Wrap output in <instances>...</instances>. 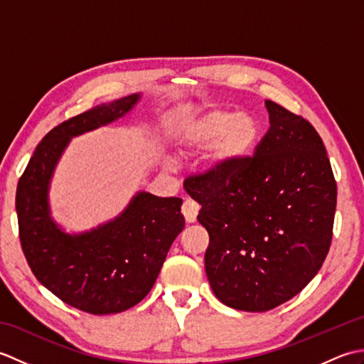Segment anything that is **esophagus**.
<instances>
[{
	"label": "esophagus",
	"instance_id": "1",
	"mask_svg": "<svg viewBox=\"0 0 364 364\" xmlns=\"http://www.w3.org/2000/svg\"><path fill=\"white\" fill-rule=\"evenodd\" d=\"M198 211H200V205L197 202H194V200H191V198L184 200V203L181 206V213H183L184 219H186L188 223L196 222Z\"/></svg>",
	"mask_w": 364,
	"mask_h": 364
}]
</instances>
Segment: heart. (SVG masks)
I'll return each instance as SVG.
<instances>
[{
  "mask_svg": "<svg viewBox=\"0 0 364 364\" xmlns=\"http://www.w3.org/2000/svg\"><path fill=\"white\" fill-rule=\"evenodd\" d=\"M259 141L258 122L249 114L214 107L188 119L178 129V144L188 154H206L215 149L219 167L250 156Z\"/></svg>",
  "mask_w": 364,
  "mask_h": 364,
  "instance_id": "1",
  "label": "heart"
}]
</instances>
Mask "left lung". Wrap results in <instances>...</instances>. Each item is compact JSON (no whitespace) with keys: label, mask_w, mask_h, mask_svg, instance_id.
<instances>
[{"label":"left lung","mask_w":364,"mask_h":364,"mask_svg":"<svg viewBox=\"0 0 364 364\" xmlns=\"http://www.w3.org/2000/svg\"><path fill=\"white\" fill-rule=\"evenodd\" d=\"M270 127L253 156L184 183L210 235L205 269L222 304L269 311L305 288L326 259L336 181L318 131L266 100Z\"/></svg>","instance_id":"8db88e82"}]
</instances>
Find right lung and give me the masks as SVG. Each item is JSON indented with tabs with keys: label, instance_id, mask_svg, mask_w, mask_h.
Segmentation results:
<instances>
[{
	"label": "right lung",
	"instance_id": "right-lung-1",
	"mask_svg": "<svg viewBox=\"0 0 364 364\" xmlns=\"http://www.w3.org/2000/svg\"><path fill=\"white\" fill-rule=\"evenodd\" d=\"M137 102L139 94L123 97L53 128L17 186L18 235L31 270L54 296L90 314L120 313L139 304L184 228L183 200L149 192H139L117 219L87 233L67 235L50 215V180L70 137L123 117Z\"/></svg>",
	"mask_w": 364,
	"mask_h": 364
}]
</instances>
